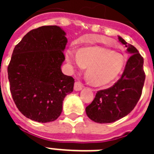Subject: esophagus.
Masks as SVG:
<instances>
[{
  "label": "esophagus",
  "instance_id": "obj_1",
  "mask_svg": "<svg viewBox=\"0 0 154 154\" xmlns=\"http://www.w3.org/2000/svg\"><path fill=\"white\" fill-rule=\"evenodd\" d=\"M82 89V85L80 82H75L74 84V89L75 91H80Z\"/></svg>",
  "mask_w": 154,
  "mask_h": 154
}]
</instances>
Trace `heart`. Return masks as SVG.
<instances>
[{"label": "heart", "mask_w": 154, "mask_h": 154, "mask_svg": "<svg viewBox=\"0 0 154 154\" xmlns=\"http://www.w3.org/2000/svg\"><path fill=\"white\" fill-rule=\"evenodd\" d=\"M67 59L79 69L86 68L87 80L96 87L107 85L116 79L125 65V58L120 53L96 46L81 48L76 52L69 51Z\"/></svg>", "instance_id": "b5f03b06"}]
</instances>
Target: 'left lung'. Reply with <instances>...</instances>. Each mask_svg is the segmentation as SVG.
Returning <instances> with one entry per match:
<instances>
[{"label": "left lung", "instance_id": "8db88e82", "mask_svg": "<svg viewBox=\"0 0 154 154\" xmlns=\"http://www.w3.org/2000/svg\"><path fill=\"white\" fill-rule=\"evenodd\" d=\"M118 38L132 55L121 78L112 87L98 91L92 103L85 108L88 117L96 123H113L126 116L134 109L142 94L146 77L143 58L134 46Z\"/></svg>", "mask_w": 154, "mask_h": 154}]
</instances>
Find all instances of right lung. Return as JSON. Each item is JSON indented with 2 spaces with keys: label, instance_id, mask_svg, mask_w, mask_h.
Masks as SVG:
<instances>
[{
  "label": "right lung",
  "instance_id": "1",
  "mask_svg": "<svg viewBox=\"0 0 154 154\" xmlns=\"http://www.w3.org/2000/svg\"><path fill=\"white\" fill-rule=\"evenodd\" d=\"M65 32L56 25L30 31L15 46L8 74L13 100L28 119L48 123L58 118L75 80L62 73Z\"/></svg>",
  "mask_w": 154,
  "mask_h": 154
}]
</instances>
